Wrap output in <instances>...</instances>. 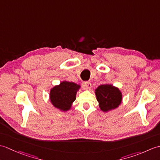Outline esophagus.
I'll return each mask as SVG.
<instances>
[{
  "mask_svg": "<svg viewBox=\"0 0 160 160\" xmlns=\"http://www.w3.org/2000/svg\"><path fill=\"white\" fill-rule=\"evenodd\" d=\"M83 87L85 88V89H91V83L89 82H84L83 84Z\"/></svg>",
  "mask_w": 160,
  "mask_h": 160,
  "instance_id": "esophagus-1",
  "label": "esophagus"
}]
</instances>
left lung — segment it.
<instances>
[{
    "mask_svg": "<svg viewBox=\"0 0 160 160\" xmlns=\"http://www.w3.org/2000/svg\"><path fill=\"white\" fill-rule=\"evenodd\" d=\"M96 98L100 109L108 111L117 108L122 102V93L111 84H102L96 89Z\"/></svg>",
    "mask_w": 160,
    "mask_h": 160,
    "instance_id": "1",
    "label": "left lung"
}]
</instances>
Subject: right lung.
<instances>
[{"label": "right lung", "mask_w": 160, "mask_h": 160, "mask_svg": "<svg viewBox=\"0 0 160 160\" xmlns=\"http://www.w3.org/2000/svg\"><path fill=\"white\" fill-rule=\"evenodd\" d=\"M80 86L73 82H61L58 86L51 90L50 100L54 107L60 110L67 111L76 100V96Z\"/></svg>", "instance_id": "obj_1"}]
</instances>
